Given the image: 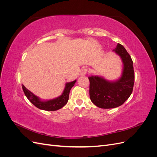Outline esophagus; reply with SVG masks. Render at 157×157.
Returning <instances> with one entry per match:
<instances>
[{"instance_id": "obj_1", "label": "esophagus", "mask_w": 157, "mask_h": 157, "mask_svg": "<svg viewBox=\"0 0 157 157\" xmlns=\"http://www.w3.org/2000/svg\"><path fill=\"white\" fill-rule=\"evenodd\" d=\"M87 72H88V69H86V68H82V69H81V71H80V76H84L85 75H86V73H87Z\"/></svg>"}]
</instances>
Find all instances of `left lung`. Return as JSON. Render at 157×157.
Here are the masks:
<instances>
[{
    "label": "left lung",
    "instance_id": "1",
    "mask_svg": "<svg viewBox=\"0 0 157 157\" xmlns=\"http://www.w3.org/2000/svg\"><path fill=\"white\" fill-rule=\"evenodd\" d=\"M113 51L122 60L121 77L115 81L99 76L88 77L90 99L95 105L102 109H112L122 105L132 94L134 84V71L130 56L121 44H118Z\"/></svg>",
    "mask_w": 157,
    "mask_h": 157
}]
</instances>
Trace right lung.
<instances>
[{"mask_svg":"<svg viewBox=\"0 0 157 157\" xmlns=\"http://www.w3.org/2000/svg\"><path fill=\"white\" fill-rule=\"evenodd\" d=\"M76 81L77 80H75L72 82L66 83L63 93L59 96L49 100H42L27 89L23 84L22 88L27 98L37 108L44 111H57L67 104L69 100L70 90L75 85Z\"/></svg>","mask_w":157,"mask_h":157,"instance_id":"add662e5","label":"right lung"}]
</instances>
